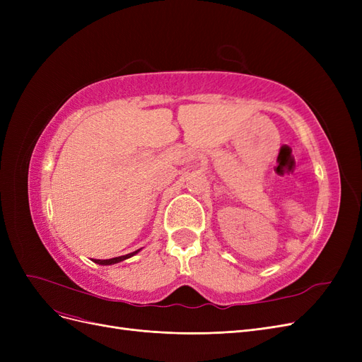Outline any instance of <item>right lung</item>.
Listing matches in <instances>:
<instances>
[{
  "label": "right lung",
  "mask_w": 362,
  "mask_h": 362,
  "mask_svg": "<svg viewBox=\"0 0 362 362\" xmlns=\"http://www.w3.org/2000/svg\"><path fill=\"white\" fill-rule=\"evenodd\" d=\"M141 249H137V250H134V252H131V254H127V255H122V257H116V258H110V259H92L93 262H96V264H100V266H110V264H117V262H120V261H124V259H128V258H131V257H134L136 254H139Z\"/></svg>",
  "instance_id": "right-lung-1"
}]
</instances>
